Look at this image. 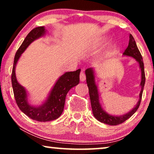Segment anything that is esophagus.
I'll return each instance as SVG.
<instances>
[{
    "mask_svg": "<svg viewBox=\"0 0 154 154\" xmlns=\"http://www.w3.org/2000/svg\"><path fill=\"white\" fill-rule=\"evenodd\" d=\"M85 79H86V76H85V72H84L83 71H81V73H80V80H81V81H85Z\"/></svg>",
    "mask_w": 154,
    "mask_h": 154,
    "instance_id": "obj_1",
    "label": "esophagus"
}]
</instances>
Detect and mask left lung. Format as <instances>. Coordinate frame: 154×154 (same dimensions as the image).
Segmentation results:
<instances>
[{
  "label": "left lung",
  "mask_w": 154,
  "mask_h": 154,
  "mask_svg": "<svg viewBox=\"0 0 154 154\" xmlns=\"http://www.w3.org/2000/svg\"><path fill=\"white\" fill-rule=\"evenodd\" d=\"M129 44H128V48H126L123 52L124 55L130 56L134 57L137 61L140 64V66L142 71V81H141V92L140 93V100L136 106L130 111V112L126 113L125 115L121 116H115L109 115L103 110L102 106H101L100 101H99V94L97 87L95 82H94V73L92 69H88L85 71L86 75V82H87L88 89H89V94L90 98V102H91V106L92 113H93L94 116L96 118L97 120L99 121L102 122L103 123L107 124L110 125H117L119 124L123 123L126 120L130 119L134 113L136 112L139 107H140L141 100H142V97L143 93V90H144V86L145 84V73H144V62H143V59L141 54L140 50H139L137 46L136 42L134 41L133 36L130 34Z\"/></svg>",
  "instance_id": "left-lung-1"
}]
</instances>
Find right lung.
<instances>
[{"instance_id": "add662e5", "label": "right lung", "mask_w": 154, "mask_h": 154, "mask_svg": "<svg viewBox=\"0 0 154 154\" xmlns=\"http://www.w3.org/2000/svg\"><path fill=\"white\" fill-rule=\"evenodd\" d=\"M45 33L44 26L35 27L29 33L14 56L11 75L12 89L18 107L30 119L40 122L53 121L60 116L64 110L66 94L71 88L79 83V75L81 72V69H78L75 71L66 72L62 75L52 88L48 100L42 106L34 107L28 104L26 90L18 83L14 70L19 58L29 44L38 38L43 35Z\"/></svg>"}]
</instances>
